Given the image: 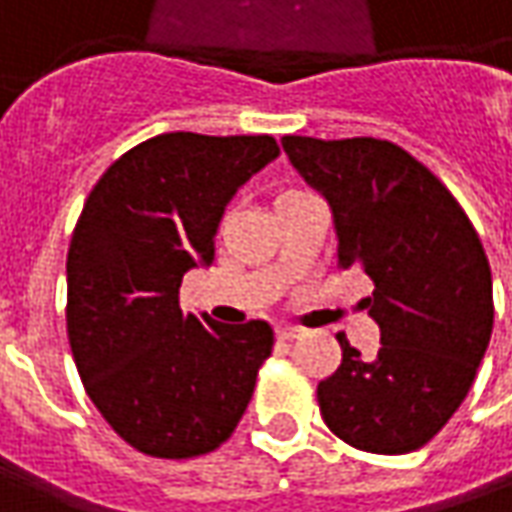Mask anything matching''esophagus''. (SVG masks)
Instances as JSON below:
<instances>
[{
    "label": "esophagus",
    "instance_id": "1",
    "mask_svg": "<svg viewBox=\"0 0 512 512\" xmlns=\"http://www.w3.org/2000/svg\"><path fill=\"white\" fill-rule=\"evenodd\" d=\"M276 335H279L281 341H296V338H301V335H304V329L290 327V324H281V327L276 329Z\"/></svg>",
    "mask_w": 512,
    "mask_h": 512
}]
</instances>
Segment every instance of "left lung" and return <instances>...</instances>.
<instances>
[{"label": "left lung", "instance_id": "8db88e82", "mask_svg": "<svg viewBox=\"0 0 512 512\" xmlns=\"http://www.w3.org/2000/svg\"><path fill=\"white\" fill-rule=\"evenodd\" d=\"M304 183L332 211L338 264L375 281V360L338 335L344 360L318 383L335 437L369 454L423 448L471 392L493 332V279L454 194L389 140L281 137Z\"/></svg>", "mask_w": 512, "mask_h": 512}]
</instances>
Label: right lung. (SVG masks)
Instances as JSON below:
<instances>
[{
    "instance_id": "add662e5",
    "label": "right lung",
    "mask_w": 512,
    "mask_h": 512,
    "mask_svg": "<svg viewBox=\"0 0 512 512\" xmlns=\"http://www.w3.org/2000/svg\"><path fill=\"white\" fill-rule=\"evenodd\" d=\"M279 157L270 135L168 132L106 168L67 253V335L89 400L115 434L160 459L219 448L273 352L264 321L180 310V284L211 267L236 191Z\"/></svg>"
}]
</instances>
